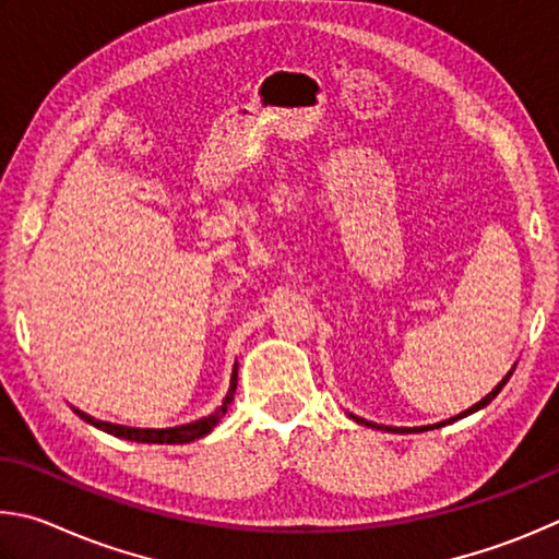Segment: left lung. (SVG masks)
Masks as SVG:
<instances>
[{
    "label": "left lung",
    "instance_id": "8db88e82",
    "mask_svg": "<svg viewBox=\"0 0 559 559\" xmlns=\"http://www.w3.org/2000/svg\"><path fill=\"white\" fill-rule=\"evenodd\" d=\"M511 376H513V370H511V373H508V376L501 380V383H498V385L491 390V393H488V395L481 400V403H476L474 407L464 409L462 415H456V417H452V419H444V423H439V425H429V427H383V425H373V427H378V429H388V432H403V435H405V432H427V429L452 425V423H456V419H462V417H466V415H472V413H476V409H481V407H486L488 403H491V400H493L498 393H501L503 385L508 383V378H511ZM354 419H356V423H366V419H360V417H354ZM366 425H370V423H366Z\"/></svg>",
    "mask_w": 559,
    "mask_h": 559
}]
</instances>
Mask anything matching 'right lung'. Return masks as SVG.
I'll return each instance as SVG.
<instances>
[{"instance_id": "add662e5", "label": "right lung", "mask_w": 559, "mask_h": 559, "mask_svg": "<svg viewBox=\"0 0 559 559\" xmlns=\"http://www.w3.org/2000/svg\"><path fill=\"white\" fill-rule=\"evenodd\" d=\"M235 388H238V368H233V376H230V388H228V395H225L223 405L215 409L213 415L203 417V419H195L191 425H181V427H169V429H136V427H124V425H112V423H100V419H95L91 415L81 413V409H75L78 415H81L85 423H91L93 427L103 429L107 435H115L120 439H130V442H142V444H186V442H193V439H201L211 432V429L221 423V417L228 413V405L233 403V395H235Z\"/></svg>"}]
</instances>
